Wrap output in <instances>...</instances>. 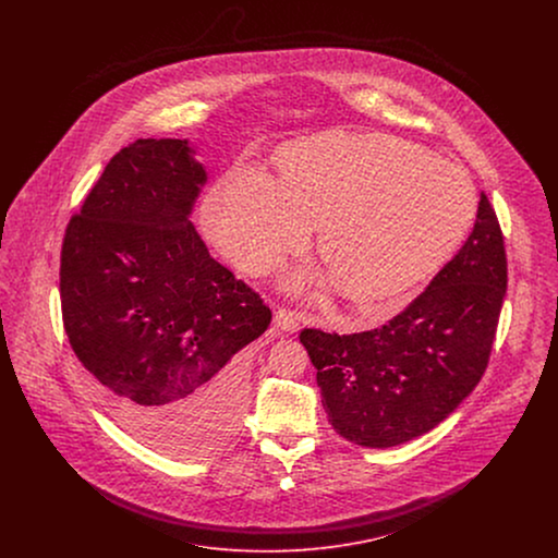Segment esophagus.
<instances>
[{"label": "esophagus", "instance_id": "esophagus-1", "mask_svg": "<svg viewBox=\"0 0 558 558\" xmlns=\"http://www.w3.org/2000/svg\"><path fill=\"white\" fill-rule=\"evenodd\" d=\"M299 314L296 312H292V310H287V307H280L276 314H274V324L280 328V330H284V332H294L296 328H299Z\"/></svg>", "mask_w": 558, "mask_h": 558}]
</instances>
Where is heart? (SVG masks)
Returning <instances> with one entry per match:
<instances>
[{
	"mask_svg": "<svg viewBox=\"0 0 558 558\" xmlns=\"http://www.w3.org/2000/svg\"><path fill=\"white\" fill-rule=\"evenodd\" d=\"M278 165L280 178L248 160L221 175L207 198L213 239L242 266L267 269L319 226L328 276L360 310L446 266L477 217L466 171L396 135L319 133L294 142Z\"/></svg>",
	"mask_w": 558,
	"mask_h": 558,
	"instance_id": "heart-1",
	"label": "heart"
}]
</instances>
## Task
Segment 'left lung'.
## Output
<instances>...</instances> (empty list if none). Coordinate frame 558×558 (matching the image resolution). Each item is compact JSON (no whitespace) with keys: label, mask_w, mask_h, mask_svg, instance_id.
<instances>
[{"label":"left lung","mask_w":558,"mask_h":558,"mask_svg":"<svg viewBox=\"0 0 558 558\" xmlns=\"http://www.w3.org/2000/svg\"><path fill=\"white\" fill-rule=\"evenodd\" d=\"M505 236L487 196L464 246L380 328H303L328 423L347 441L393 448L448 418L489 364L505 301Z\"/></svg>","instance_id":"obj_1"}]
</instances>
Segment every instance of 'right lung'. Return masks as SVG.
Segmentation results:
<instances>
[{
	"label": "right lung",
	"mask_w": 558,
	"mask_h": 558,
	"mask_svg": "<svg viewBox=\"0 0 558 558\" xmlns=\"http://www.w3.org/2000/svg\"><path fill=\"white\" fill-rule=\"evenodd\" d=\"M205 180L186 140H135L108 160L60 251L62 322L94 396L173 458L232 439L246 401L239 351L271 322L187 219Z\"/></svg>",
	"instance_id": "right-lung-1"
}]
</instances>
